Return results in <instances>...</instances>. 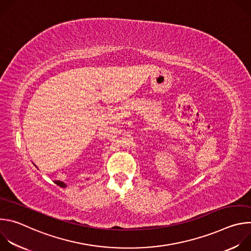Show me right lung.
Here are the masks:
<instances>
[{"instance_id":"obj_1","label":"right lung","mask_w":251,"mask_h":251,"mask_svg":"<svg viewBox=\"0 0 251 251\" xmlns=\"http://www.w3.org/2000/svg\"><path fill=\"white\" fill-rule=\"evenodd\" d=\"M54 184H56L57 186H59V187H61V188H65V187H66V185H65L64 183L60 182V181H54Z\"/></svg>"}]
</instances>
